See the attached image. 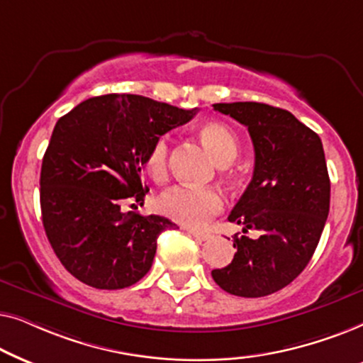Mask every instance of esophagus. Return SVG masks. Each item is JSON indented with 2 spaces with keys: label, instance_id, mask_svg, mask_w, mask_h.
<instances>
[{
  "label": "esophagus",
  "instance_id": "obj_1",
  "mask_svg": "<svg viewBox=\"0 0 363 363\" xmlns=\"http://www.w3.org/2000/svg\"><path fill=\"white\" fill-rule=\"evenodd\" d=\"M186 233L190 236H193L195 238L196 241H206V240H210V235H208V233H205V231H198V230H191V228H186Z\"/></svg>",
  "mask_w": 363,
  "mask_h": 363
}]
</instances>
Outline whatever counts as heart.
Masks as SVG:
<instances>
[{
  "instance_id": "heart-1",
  "label": "heart",
  "mask_w": 363,
  "mask_h": 363,
  "mask_svg": "<svg viewBox=\"0 0 363 363\" xmlns=\"http://www.w3.org/2000/svg\"><path fill=\"white\" fill-rule=\"evenodd\" d=\"M200 137L218 165L226 167L240 153L236 133L221 122H206L200 128ZM170 143L168 137H158L145 155V170L152 180L163 182L168 175ZM223 198L215 188L178 185L168 188L157 198V210L163 216L185 226H200L208 218L220 213Z\"/></svg>"
}]
</instances>
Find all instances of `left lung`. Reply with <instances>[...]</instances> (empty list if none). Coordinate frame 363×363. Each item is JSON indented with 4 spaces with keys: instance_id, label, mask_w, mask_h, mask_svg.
Returning <instances> with one entry per match:
<instances>
[{
    "instance_id": "8db88e82",
    "label": "left lung",
    "mask_w": 363,
    "mask_h": 363,
    "mask_svg": "<svg viewBox=\"0 0 363 363\" xmlns=\"http://www.w3.org/2000/svg\"><path fill=\"white\" fill-rule=\"evenodd\" d=\"M213 107L251 135L255 172L228 220L261 236H233L235 257L211 276L233 296H269L304 271L319 245L330 206L324 148L319 135L284 108L259 102Z\"/></svg>"
}]
</instances>
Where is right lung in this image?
<instances>
[{"instance_id":"add662e5","label":"right lung","mask_w":363,"mask_h":363,"mask_svg":"<svg viewBox=\"0 0 363 363\" xmlns=\"http://www.w3.org/2000/svg\"><path fill=\"white\" fill-rule=\"evenodd\" d=\"M196 112L107 94L59 118L43 158L41 213L54 252L76 279L123 289L147 274L158 235L175 223L122 206L143 203L148 186L140 173L152 143Z\"/></svg>"}]
</instances>
